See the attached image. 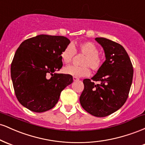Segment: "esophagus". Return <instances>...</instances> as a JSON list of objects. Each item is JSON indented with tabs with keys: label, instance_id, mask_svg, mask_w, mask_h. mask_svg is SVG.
Segmentation results:
<instances>
[{
	"label": "esophagus",
	"instance_id": "esophagus-1",
	"mask_svg": "<svg viewBox=\"0 0 145 145\" xmlns=\"http://www.w3.org/2000/svg\"><path fill=\"white\" fill-rule=\"evenodd\" d=\"M73 80L74 81H78L79 80V78L77 77H73Z\"/></svg>",
	"mask_w": 145,
	"mask_h": 145
}]
</instances>
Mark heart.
Wrapping results in <instances>:
<instances>
[{
  "instance_id": "heart-1",
  "label": "heart",
  "mask_w": 145,
  "mask_h": 145,
  "mask_svg": "<svg viewBox=\"0 0 145 145\" xmlns=\"http://www.w3.org/2000/svg\"><path fill=\"white\" fill-rule=\"evenodd\" d=\"M76 50L85 55L81 63L82 65L66 66L63 69L65 74L77 78L85 77L91 73L89 67L93 71H97L100 69L103 64V59L99 55V48L91 41L80 43L77 47L72 44L67 45L61 53V57L63 62L66 64L71 63L76 54Z\"/></svg>"
}]
</instances>
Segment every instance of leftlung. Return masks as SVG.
I'll return each mask as SVG.
<instances>
[{"instance_id":"8db88e82","label":"left lung","mask_w":145,"mask_h":145,"mask_svg":"<svg viewBox=\"0 0 145 145\" xmlns=\"http://www.w3.org/2000/svg\"><path fill=\"white\" fill-rule=\"evenodd\" d=\"M104 50L106 61L91 80L84 79L80 97L81 106L97 117H104L121 108L128 97L132 83V64L121 45L104 37L95 38Z\"/></svg>"}]
</instances>
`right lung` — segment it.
I'll return each mask as SVG.
<instances>
[{"instance_id":"right-lung-1","label":"right lung","mask_w":145,"mask_h":145,"mask_svg":"<svg viewBox=\"0 0 145 145\" xmlns=\"http://www.w3.org/2000/svg\"><path fill=\"white\" fill-rule=\"evenodd\" d=\"M70 41L63 36L39 35L23 41L11 65V77L19 102L43 112L54 107L61 92L73 82L70 75L57 74L63 66L61 52Z\"/></svg>"}]
</instances>
